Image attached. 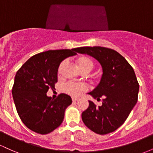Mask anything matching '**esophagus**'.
I'll return each mask as SVG.
<instances>
[{
    "instance_id": "esophagus-1",
    "label": "esophagus",
    "mask_w": 153,
    "mask_h": 153,
    "mask_svg": "<svg viewBox=\"0 0 153 153\" xmlns=\"http://www.w3.org/2000/svg\"><path fill=\"white\" fill-rule=\"evenodd\" d=\"M72 100H73V102H75L78 101V98H75V97H73V98H72Z\"/></svg>"
}]
</instances>
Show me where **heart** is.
<instances>
[{"label":"heart","mask_w":153,"mask_h":153,"mask_svg":"<svg viewBox=\"0 0 153 153\" xmlns=\"http://www.w3.org/2000/svg\"><path fill=\"white\" fill-rule=\"evenodd\" d=\"M64 65H65V62H62L60 64L59 67V71H60ZM77 65H78V68L81 72L89 73L94 68V62L87 56L80 57L77 60ZM85 88H86V87L83 84H75V83H68L65 85V90H66L67 93L73 96L78 95L81 91L85 90Z\"/></svg>","instance_id":"1"}]
</instances>
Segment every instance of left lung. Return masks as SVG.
Masks as SVG:
<instances>
[{"label": "left lung", "instance_id": "8db88e82", "mask_svg": "<svg viewBox=\"0 0 153 153\" xmlns=\"http://www.w3.org/2000/svg\"><path fill=\"white\" fill-rule=\"evenodd\" d=\"M76 52L96 59L102 68L100 83L88 93L97 100L102 98V105L97 107L89 100V106L82 113V120L98 134L115 131L137 102L139 83L134 69L123 56L111 48L85 46L77 48Z\"/></svg>", "mask_w": 153, "mask_h": 153}]
</instances>
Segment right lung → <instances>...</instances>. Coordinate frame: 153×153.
I'll return each instance as SVG.
<instances>
[{
	"instance_id": "right-lung-1",
	"label": "right lung",
	"mask_w": 153,
	"mask_h": 153,
	"mask_svg": "<svg viewBox=\"0 0 153 153\" xmlns=\"http://www.w3.org/2000/svg\"><path fill=\"white\" fill-rule=\"evenodd\" d=\"M75 54L76 48L41 52L30 57L16 72L13 99L20 119L33 131L48 134L62 123L65 110L72 104L71 97L61 94L53 100L46 93L55 88L60 63Z\"/></svg>"
}]
</instances>
